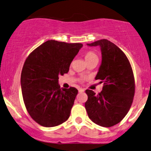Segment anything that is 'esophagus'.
<instances>
[{"label":"esophagus","mask_w":151,"mask_h":151,"mask_svg":"<svg viewBox=\"0 0 151 151\" xmlns=\"http://www.w3.org/2000/svg\"><path fill=\"white\" fill-rule=\"evenodd\" d=\"M84 89H82V88H79V93H82V92H84Z\"/></svg>","instance_id":"obj_1"}]
</instances>
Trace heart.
Instances as JSON below:
<instances>
[{
	"instance_id": "1",
	"label": "heart",
	"mask_w": 151,
	"mask_h": 151,
	"mask_svg": "<svg viewBox=\"0 0 151 151\" xmlns=\"http://www.w3.org/2000/svg\"><path fill=\"white\" fill-rule=\"evenodd\" d=\"M94 58H97V56H96V55L95 54L94 52H93L91 51H89V52H87L85 54V60L86 61H89V60H92V59H94ZM81 80H83V78H81Z\"/></svg>"
}]
</instances>
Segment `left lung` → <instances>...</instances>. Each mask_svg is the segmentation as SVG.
Here are the masks:
<instances>
[{
    "instance_id": "left-lung-1",
    "label": "left lung",
    "mask_w": 151,
    "mask_h": 151,
    "mask_svg": "<svg viewBox=\"0 0 151 151\" xmlns=\"http://www.w3.org/2000/svg\"><path fill=\"white\" fill-rule=\"evenodd\" d=\"M86 45L100 47L102 60L95 79L104 83L98 94L86 90V112L96 124L111 127L125 117L132 104L135 93L132 68L124 52L113 42L103 39Z\"/></svg>"
}]
</instances>
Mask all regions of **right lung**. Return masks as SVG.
Instances as JSON below:
<instances>
[{"instance_id": "obj_1", "label": "right lung", "mask_w": 151, "mask_h": 151, "mask_svg": "<svg viewBox=\"0 0 151 151\" xmlns=\"http://www.w3.org/2000/svg\"><path fill=\"white\" fill-rule=\"evenodd\" d=\"M82 46L51 40L26 59L20 78L22 97L30 116L40 125L54 127L70 117L78 90L60 89L59 76L69 72Z\"/></svg>"}]
</instances>
